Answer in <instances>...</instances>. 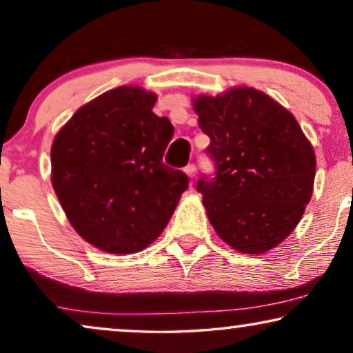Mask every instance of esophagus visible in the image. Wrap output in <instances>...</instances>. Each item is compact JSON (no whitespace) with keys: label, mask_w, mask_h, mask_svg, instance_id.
I'll list each match as a JSON object with an SVG mask.
<instances>
[{"label":"esophagus","mask_w":353,"mask_h":353,"mask_svg":"<svg viewBox=\"0 0 353 353\" xmlns=\"http://www.w3.org/2000/svg\"><path fill=\"white\" fill-rule=\"evenodd\" d=\"M185 173L190 178H194L196 176V165L194 163H190V165L185 167Z\"/></svg>","instance_id":"esophagus-1"}]
</instances>
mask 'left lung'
I'll return each mask as SVG.
<instances>
[{"instance_id": "left-lung-1", "label": "left lung", "mask_w": 353, "mask_h": 353, "mask_svg": "<svg viewBox=\"0 0 353 353\" xmlns=\"http://www.w3.org/2000/svg\"><path fill=\"white\" fill-rule=\"evenodd\" d=\"M215 176L202 175L210 225L231 248L263 254L292 233L310 202L316 159L294 115L249 86L192 101Z\"/></svg>"}]
</instances>
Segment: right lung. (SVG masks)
Segmentation results:
<instances>
[{
  "label": "right lung",
  "instance_id": "1",
  "mask_svg": "<svg viewBox=\"0 0 353 353\" xmlns=\"http://www.w3.org/2000/svg\"><path fill=\"white\" fill-rule=\"evenodd\" d=\"M157 96L119 86L81 105L51 146V183L74 230L109 254H134L159 238L188 176L162 162L173 125Z\"/></svg>",
  "mask_w": 353,
  "mask_h": 353
}]
</instances>
